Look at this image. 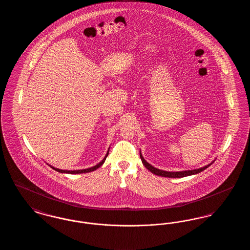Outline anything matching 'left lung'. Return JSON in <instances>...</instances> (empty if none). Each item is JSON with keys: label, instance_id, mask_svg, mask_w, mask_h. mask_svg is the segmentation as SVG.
<instances>
[{"label": "left lung", "instance_id": "1", "mask_svg": "<svg viewBox=\"0 0 250 250\" xmlns=\"http://www.w3.org/2000/svg\"><path fill=\"white\" fill-rule=\"evenodd\" d=\"M140 156H141V159L143 161V165L144 167L149 169L152 173H154L155 175H158V176H162V177H168V178H182V177H186V176H189V175H193V174H197V173H200L203 171L205 168H207L208 167L211 166L213 162H211L210 164L206 165V166L202 167L200 168H196V169H191V170H182V171H166V170H162V169H159V168H156L154 166H152L151 164H149L144 158H143V155L140 151Z\"/></svg>", "mask_w": 250, "mask_h": 250}]
</instances>
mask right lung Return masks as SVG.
I'll return each mask as SVG.
<instances>
[{
  "label": "right lung",
  "instance_id": "1",
  "mask_svg": "<svg viewBox=\"0 0 250 250\" xmlns=\"http://www.w3.org/2000/svg\"><path fill=\"white\" fill-rule=\"evenodd\" d=\"M108 151H109V149H108ZM108 151L107 152V155H105V157L103 158V160L102 161H100L97 165H95V166L92 167H88V168H84V169H77V170H66V169H60V168H57V167H54L50 166V167H52L53 169H55L56 171H58V172H61V173H70V174H79V173H87V172H91V171H94L95 170L96 168H98V167H100L103 165V163L105 162V160H106V158H107V155H108Z\"/></svg>",
  "mask_w": 250,
  "mask_h": 250
}]
</instances>
